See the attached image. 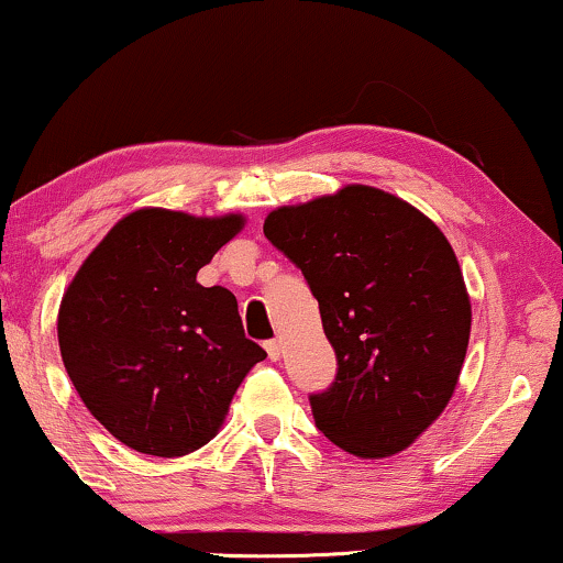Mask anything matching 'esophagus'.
Instances as JSON below:
<instances>
[{
    "label": "esophagus",
    "mask_w": 563,
    "mask_h": 563,
    "mask_svg": "<svg viewBox=\"0 0 563 563\" xmlns=\"http://www.w3.org/2000/svg\"><path fill=\"white\" fill-rule=\"evenodd\" d=\"M265 351H267V355H269V361L280 358V340H267Z\"/></svg>",
    "instance_id": "34e87169"
}]
</instances>
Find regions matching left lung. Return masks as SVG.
I'll return each mask as SVG.
<instances>
[{"label": "left lung", "mask_w": 563, "mask_h": 563, "mask_svg": "<svg viewBox=\"0 0 563 563\" xmlns=\"http://www.w3.org/2000/svg\"><path fill=\"white\" fill-rule=\"evenodd\" d=\"M265 236L301 269L338 374L309 395L317 429L355 457H389L441 416L471 340L450 241L405 199L351 184L277 208Z\"/></svg>", "instance_id": "left-lung-1"}]
</instances>
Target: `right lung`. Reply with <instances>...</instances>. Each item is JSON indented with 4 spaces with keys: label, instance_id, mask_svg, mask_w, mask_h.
<instances>
[{
    "label": "right lung",
    "instance_id": "1",
    "mask_svg": "<svg viewBox=\"0 0 563 563\" xmlns=\"http://www.w3.org/2000/svg\"><path fill=\"white\" fill-rule=\"evenodd\" d=\"M244 216L145 208L119 220L59 306V351L85 408L122 444L155 457L205 446L249 368L267 353L241 327L236 296L197 273Z\"/></svg>",
    "mask_w": 563,
    "mask_h": 563
}]
</instances>
